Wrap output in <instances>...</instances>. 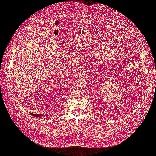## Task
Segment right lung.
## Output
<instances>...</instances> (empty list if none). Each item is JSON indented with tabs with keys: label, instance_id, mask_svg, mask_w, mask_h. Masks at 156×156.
<instances>
[{
	"label": "right lung",
	"instance_id": "right-lung-1",
	"mask_svg": "<svg viewBox=\"0 0 156 156\" xmlns=\"http://www.w3.org/2000/svg\"><path fill=\"white\" fill-rule=\"evenodd\" d=\"M31 115H32V116H34V117H41V116H44V115H40V114H32L31 113Z\"/></svg>",
	"mask_w": 156,
	"mask_h": 156
}]
</instances>
